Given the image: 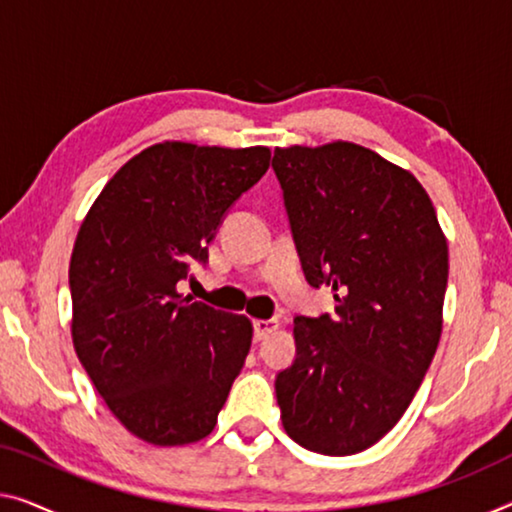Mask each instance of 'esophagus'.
Masks as SVG:
<instances>
[{
    "mask_svg": "<svg viewBox=\"0 0 512 512\" xmlns=\"http://www.w3.org/2000/svg\"><path fill=\"white\" fill-rule=\"evenodd\" d=\"M273 331H278V319H255L253 322V335L257 342L269 338Z\"/></svg>",
    "mask_w": 512,
    "mask_h": 512,
    "instance_id": "esophagus-1",
    "label": "esophagus"
}]
</instances>
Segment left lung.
<instances>
[{
  "label": "left lung",
  "instance_id": "obj_1",
  "mask_svg": "<svg viewBox=\"0 0 512 512\" xmlns=\"http://www.w3.org/2000/svg\"><path fill=\"white\" fill-rule=\"evenodd\" d=\"M271 167L305 280L338 292L335 315L294 317L282 425L312 453H361L400 421L437 352L446 239L421 183L358 144L276 149Z\"/></svg>",
  "mask_w": 512,
  "mask_h": 512
}]
</instances>
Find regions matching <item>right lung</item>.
<instances>
[{"mask_svg":"<svg viewBox=\"0 0 512 512\" xmlns=\"http://www.w3.org/2000/svg\"><path fill=\"white\" fill-rule=\"evenodd\" d=\"M266 147L163 142L108 181L75 239L73 345L135 437L193 444L216 427L253 340L248 317L181 296L227 211L269 170Z\"/></svg>","mask_w":512,"mask_h":512,"instance_id":"obj_1","label":"right lung"}]
</instances>
